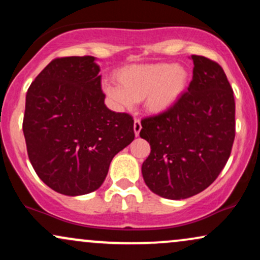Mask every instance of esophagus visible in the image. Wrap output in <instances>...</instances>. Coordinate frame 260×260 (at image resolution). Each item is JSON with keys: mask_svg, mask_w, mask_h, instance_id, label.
Returning <instances> with one entry per match:
<instances>
[{"mask_svg": "<svg viewBox=\"0 0 260 260\" xmlns=\"http://www.w3.org/2000/svg\"><path fill=\"white\" fill-rule=\"evenodd\" d=\"M133 128H134V134H136V137H138L140 129H142V124H140V121L138 120V118H136V120H134Z\"/></svg>", "mask_w": 260, "mask_h": 260, "instance_id": "34e87169", "label": "esophagus"}]
</instances>
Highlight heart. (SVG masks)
<instances>
[{
    "mask_svg": "<svg viewBox=\"0 0 260 260\" xmlns=\"http://www.w3.org/2000/svg\"><path fill=\"white\" fill-rule=\"evenodd\" d=\"M118 83H105L104 91L117 110H132L144 100L150 113L168 112L180 101L188 85V72L180 64H132L121 68Z\"/></svg>",
    "mask_w": 260,
    "mask_h": 260,
    "instance_id": "1",
    "label": "heart"
}]
</instances>
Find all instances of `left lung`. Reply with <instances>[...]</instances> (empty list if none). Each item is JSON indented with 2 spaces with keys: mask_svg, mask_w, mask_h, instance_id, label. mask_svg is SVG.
<instances>
[{
  "mask_svg": "<svg viewBox=\"0 0 260 260\" xmlns=\"http://www.w3.org/2000/svg\"><path fill=\"white\" fill-rule=\"evenodd\" d=\"M188 91L168 112L142 121L139 136L150 144L142 165L145 184L168 199L193 197L216 180L235 140V98L216 62L192 55Z\"/></svg>",
  "mask_w": 260,
  "mask_h": 260,
  "instance_id": "8db88e82",
  "label": "left lung"
}]
</instances>
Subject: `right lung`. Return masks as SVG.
<instances>
[{"mask_svg": "<svg viewBox=\"0 0 260 260\" xmlns=\"http://www.w3.org/2000/svg\"><path fill=\"white\" fill-rule=\"evenodd\" d=\"M92 56L55 58L25 96L23 133L40 180L64 196L94 192L116 154L134 139V121L107 109Z\"/></svg>", "mask_w": 260, "mask_h": 260, "instance_id": "right-lung-1", "label": "right lung"}]
</instances>
